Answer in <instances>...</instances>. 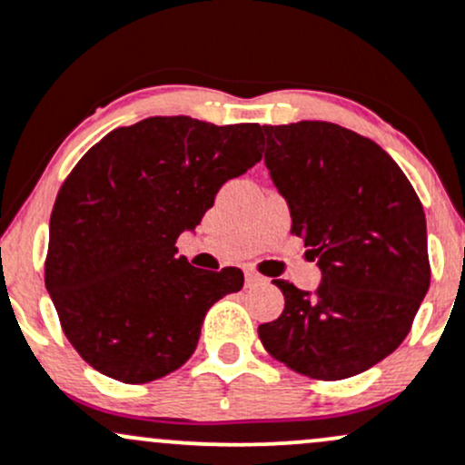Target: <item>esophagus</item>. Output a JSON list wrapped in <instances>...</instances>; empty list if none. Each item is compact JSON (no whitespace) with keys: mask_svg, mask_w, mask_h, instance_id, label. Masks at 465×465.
<instances>
[{"mask_svg":"<svg viewBox=\"0 0 465 465\" xmlns=\"http://www.w3.org/2000/svg\"><path fill=\"white\" fill-rule=\"evenodd\" d=\"M262 281H265V278H262L261 273H256V272H247V273H245V285H247V287L261 285Z\"/></svg>","mask_w":465,"mask_h":465,"instance_id":"esophagus-1","label":"esophagus"}]
</instances>
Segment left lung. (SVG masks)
I'll return each instance as SVG.
<instances>
[{"label": "left lung", "mask_w": 465, "mask_h": 465, "mask_svg": "<svg viewBox=\"0 0 465 465\" xmlns=\"http://www.w3.org/2000/svg\"><path fill=\"white\" fill-rule=\"evenodd\" d=\"M262 134L292 233L305 238L322 278L314 294L273 281L285 310L258 336L298 374L350 379L403 343L426 296L423 204L399 164L354 131L302 120Z\"/></svg>", "instance_id": "obj_1"}]
</instances>
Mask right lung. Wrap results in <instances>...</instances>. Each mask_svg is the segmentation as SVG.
Here are the masks:
<instances>
[{"label": "right lung", "instance_id": "right-lung-1", "mask_svg": "<svg viewBox=\"0 0 465 465\" xmlns=\"http://www.w3.org/2000/svg\"><path fill=\"white\" fill-rule=\"evenodd\" d=\"M261 144L258 124L146 117L104 135L68 173L53 204L44 281L91 368L149 383L187 363L209 307L245 276L189 265L175 241L200 224L227 180L262 158Z\"/></svg>", "mask_w": 465, "mask_h": 465}]
</instances>
